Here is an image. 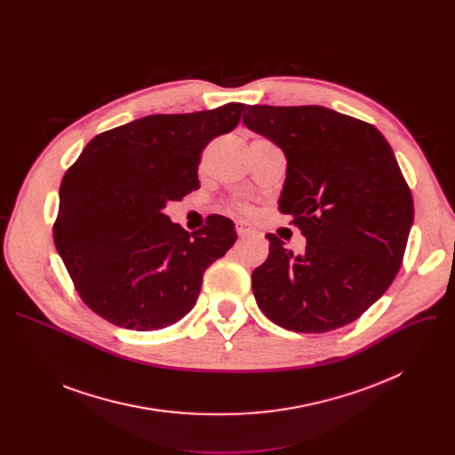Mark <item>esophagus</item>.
Masks as SVG:
<instances>
[{"label": "esophagus", "instance_id": "1", "mask_svg": "<svg viewBox=\"0 0 455 455\" xmlns=\"http://www.w3.org/2000/svg\"><path fill=\"white\" fill-rule=\"evenodd\" d=\"M235 232H237L239 237H246V235L253 234V230H251L246 223H243V221H237V223H235Z\"/></svg>", "mask_w": 455, "mask_h": 455}]
</instances>
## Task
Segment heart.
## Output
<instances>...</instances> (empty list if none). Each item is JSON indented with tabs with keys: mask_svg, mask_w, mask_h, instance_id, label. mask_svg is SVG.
I'll use <instances>...</instances> for the list:
<instances>
[{
	"mask_svg": "<svg viewBox=\"0 0 455 455\" xmlns=\"http://www.w3.org/2000/svg\"><path fill=\"white\" fill-rule=\"evenodd\" d=\"M234 209L239 211V212H243V214H251V207L246 205V204H235Z\"/></svg>",
	"mask_w": 455,
	"mask_h": 455,
	"instance_id": "1",
	"label": "heart"
}]
</instances>
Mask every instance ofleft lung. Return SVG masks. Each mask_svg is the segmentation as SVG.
Returning a JSON list of instances; mask_svg holds the SVG:
<instances>
[{"label": "left lung", "instance_id": "8db88e82", "mask_svg": "<svg viewBox=\"0 0 455 455\" xmlns=\"http://www.w3.org/2000/svg\"><path fill=\"white\" fill-rule=\"evenodd\" d=\"M243 122L288 160L279 212L306 237L304 253L267 234L253 270L261 311L281 328L326 333L363 315L395 281L414 220L411 188L372 124L323 106H246Z\"/></svg>", "mask_w": 455, "mask_h": 455}]
</instances>
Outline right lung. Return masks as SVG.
<instances>
[{
    "label": "right lung",
    "instance_id": "add662e5",
    "mask_svg": "<svg viewBox=\"0 0 455 455\" xmlns=\"http://www.w3.org/2000/svg\"><path fill=\"white\" fill-rule=\"evenodd\" d=\"M244 104L149 115L93 137L64 172L53 243L83 302L113 326L155 331L198 300L204 272L234 246L228 218L196 232L164 209L200 188L202 151L239 124Z\"/></svg>",
    "mask_w": 455,
    "mask_h": 455
}]
</instances>
